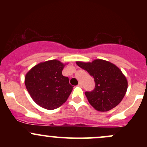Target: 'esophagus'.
<instances>
[{
    "mask_svg": "<svg viewBox=\"0 0 147 147\" xmlns=\"http://www.w3.org/2000/svg\"><path fill=\"white\" fill-rule=\"evenodd\" d=\"M78 86H79L82 87V83H81V82H79V84H78Z\"/></svg>",
    "mask_w": 147,
    "mask_h": 147,
    "instance_id": "34e87169",
    "label": "esophagus"
}]
</instances>
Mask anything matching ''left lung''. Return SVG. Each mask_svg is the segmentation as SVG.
Returning <instances> with one entry per match:
<instances>
[{"label":"left lung","instance_id":"8db88e82","mask_svg":"<svg viewBox=\"0 0 147 147\" xmlns=\"http://www.w3.org/2000/svg\"><path fill=\"white\" fill-rule=\"evenodd\" d=\"M77 64L95 79V88L85 92L92 107L104 112L121 102L126 94L128 83L125 76L115 65L102 59L94 60L92 63L77 61Z\"/></svg>","mask_w":147,"mask_h":147}]
</instances>
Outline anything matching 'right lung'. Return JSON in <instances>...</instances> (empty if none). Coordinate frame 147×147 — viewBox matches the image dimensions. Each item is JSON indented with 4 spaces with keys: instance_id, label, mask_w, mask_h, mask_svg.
<instances>
[{
    "instance_id": "1",
    "label": "right lung",
    "mask_w": 147,
    "mask_h": 147,
    "mask_svg": "<svg viewBox=\"0 0 147 147\" xmlns=\"http://www.w3.org/2000/svg\"><path fill=\"white\" fill-rule=\"evenodd\" d=\"M64 64L50 60L33 67L25 77L27 90L32 99L42 108L54 110L66 102L73 86L62 75Z\"/></svg>"
}]
</instances>
